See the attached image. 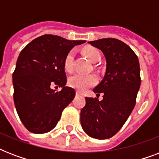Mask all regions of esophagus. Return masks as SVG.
<instances>
[{
	"label": "esophagus",
	"mask_w": 159,
	"mask_h": 159,
	"mask_svg": "<svg viewBox=\"0 0 159 159\" xmlns=\"http://www.w3.org/2000/svg\"><path fill=\"white\" fill-rule=\"evenodd\" d=\"M76 95H77V96H82V93L78 92V91H77V92H76Z\"/></svg>",
	"instance_id": "34e87169"
}]
</instances>
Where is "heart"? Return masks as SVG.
<instances>
[{
    "label": "heart",
    "mask_w": 159,
    "mask_h": 159,
    "mask_svg": "<svg viewBox=\"0 0 159 159\" xmlns=\"http://www.w3.org/2000/svg\"><path fill=\"white\" fill-rule=\"evenodd\" d=\"M84 53L92 62H97L101 59V53L100 51L93 47H87L84 49ZM73 61H74V51L71 50L68 52L65 57L64 69L67 72H72L73 69ZM67 83L70 87L78 90L80 92H83L88 87L94 86L97 83V78L94 75H82L79 73L70 76L67 81Z\"/></svg>",
    "instance_id": "heart-1"
}]
</instances>
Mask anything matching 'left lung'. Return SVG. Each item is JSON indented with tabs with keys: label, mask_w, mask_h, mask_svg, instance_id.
<instances>
[{
	"label": "left lung",
	"mask_w": 159,
	"mask_h": 159,
	"mask_svg": "<svg viewBox=\"0 0 159 159\" xmlns=\"http://www.w3.org/2000/svg\"><path fill=\"white\" fill-rule=\"evenodd\" d=\"M102 51L106 71L102 82L93 89L97 97H86L81 110V125L92 138L106 139L118 132L133 111L141 83L140 68L135 53L122 41L113 38L89 42Z\"/></svg>",
	"instance_id": "obj_1"
}]
</instances>
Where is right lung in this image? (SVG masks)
Instances as JSON below:
<instances>
[{
  "label": "right lung",
  "mask_w": 159,
  "mask_h": 159,
  "mask_svg": "<svg viewBox=\"0 0 159 159\" xmlns=\"http://www.w3.org/2000/svg\"><path fill=\"white\" fill-rule=\"evenodd\" d=\"M85 42L44 34L22 49L12 75L13 97L19 117L29 131L44 134L52 130L73 100L75 90L65 87L63 62L75 45ZM55 84L62 90L52 89Z\"/></svg>",
  "instance_id": "right-lung-1"
}]
</instances>
